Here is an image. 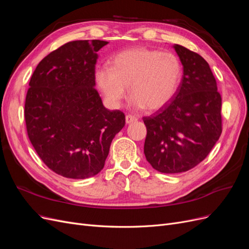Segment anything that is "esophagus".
<instances>
[{"label":"esophagus","mask_w":249,"mask_h":249,"mask_svg":"<svg viewBox=\"0 0 249 249\" xmlns=\"http://www.w3.org/2000/svg\"><path fill=\"white\" fill-rule=\"evenodd\" d=\"M138 118L136 117V116H133V115H126L125 116V123L126 124H132V123H135V122H136V120H137Z\"/></svg>","instance_id":"1"}]
</instances>
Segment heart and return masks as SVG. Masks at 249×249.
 <instances>
[{"instance_id": "b5f03b06", "label": "heart", "mask_w": 249, "mask_h": 249, "mask_svg": "<svg viewBox=\"0 0 249 249\" xmlns=\"http://www.w3.org/2000/svg\"><path fill=\"white\" fill-rule=\"evenodd\" d=\"M182 79V65L172 53L143 47L124 50L112 59L111 67L95 71V81L105 99L118 107L126 96L148 111L159 110L176 95Z\"/></svg>"}]
</instances>
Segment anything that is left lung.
I'll return each mask as SVG.
<instances>
[{"instance_id":"left-lung-1","label":"left lung","mask_w":249,"mask_h":249,"mask_svg":"<svg viewBox=\"0 0 249 249\" xmlns=\"http://www.w3.org/2000/svg\"><path fill=\"white\" fill-rule=\"evenodd\" d=\"M183 78L167 106L143 117L147 134L144 155L163 173L185 172L212 150L222 132L221 95L208 62L197 53L175 44Z\"/></svg>"}]
</instances>
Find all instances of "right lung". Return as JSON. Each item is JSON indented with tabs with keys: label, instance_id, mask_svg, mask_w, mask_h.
<instances>
[{
	"label": "right lung",
	"instance_id": "obj_1",
	"mask_svg": "<svg viewBox=\"0 0 249 249\" xmlns=\"http://www.w3.org/2000/svg\"><path fill=\"white\" fill-rule=\"evenodd\" d=\"M108 41H70L44 57L25 102L28 137L42 162L69 178L97 175L111 142L125 124L119 110L104 107L94 88L99 52Z\"/></svg>",
	"mask_w": 249,
	"mask_h": 249
}]
</instances>
